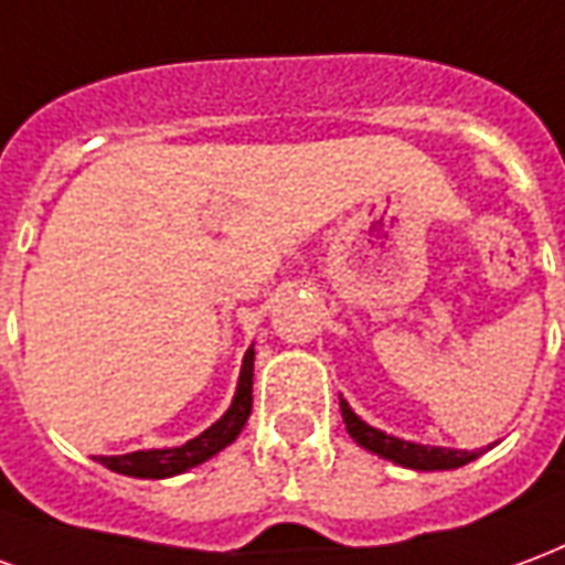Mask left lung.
I'll return each mask as SVG.
<instances>
[{
	"instance_id": "left-lung-1",
	"label": "left lung",
	"mask_w": 565,
	"mask_h": 565,
	"mask_svg": "<svg viewBox=\"0 0 565 565\" xmlns=\"http://www.w3.org/2000/svg\"><path fill=\"white\" fill-rule=\"evenodd\" d=\"M340 413H343L345 430H349V436L355 439L358 446L367 448L373 455L385 457L391 463H401L406 469H424V472H430V469H457L479 457V451L418 446V443H406V439H397V436L385 434V430H376L367 422H361L343 397H340Z\"/></svg>"
}]
</instances>
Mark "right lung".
Masks as SVG:
<instances>
[{
    "label": "right lung",
    "instance_id": "add662e5",
    "mask_svg": "<svg viewBox=\"0 0 565 565\" xmlns=\"http://www.w3.org/2000/svg\"><path fill=\"white\" fill-rule=\"evenodd\" d=\"M253 361L255 352L249 349L243 355L241 379H237V391L228 406V413L222 415L220 422L210 424L204 434L189 439L186 446L177 448H150V451H131V455H114V457H96L102 467L122 472V476H135V479H171L186 469L204 463L213 455H220L222 448L232 446L241 436L243 424L253 413Z\"/></svg>",
    "mask_w": 565,
    "mask_h": 565
}]
</instances>
